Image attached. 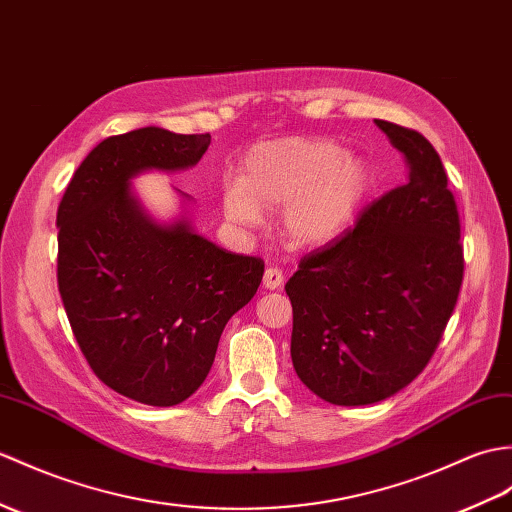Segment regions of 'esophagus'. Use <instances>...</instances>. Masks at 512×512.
Masks as SVG:
<instances>
[{"label":"esophagus","instance_id":"esophagus-1","mask_svg":"<svg viewBox=\"0 0 512 512\" xmlns=\"http://www.w3.org/2000/svg\"><path fill=\"white\" fill-rule=\"evenodd\" d=\"M283 285V272L279 268H266L264 272V288L279 290Z\"/></svg>","mask_w":512,"mask_h":512}]
</instances>
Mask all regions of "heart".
<instances>
[{
    "mask_svg": "<svg viewBox=\"0 0 512 512\" xmlns=\"http://www.w3.org/2000/svg\"><path fill=\"white\" fill-rule=\"evenodd\" d=\"M242 183L222 189L231 222L255 229L261 209H283V233L294 246L334 242L366 202L373 187L371 165L331 139L283 137L257 144L246 154Z\"/></svg>",
    "mask_w": 512,
    "mask_h": 512,
    "instance_id": "obj_1",
    "label": "heart"
}]
</instances>
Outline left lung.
I'll use <instances>...</instances> for the list:
<instances>
[{
    "instance_id": "left-lung-1",
    "label": "left lung",
    "mask_w": 512,
    "mask_h": 512,
    "mask_svg": "<svg viewBox=\"0 0 512 512\" xmlns=\"http://www.w3.org/2000/svg\"><path fill=\"white\" fill-rule=\"evenodd\" d=\"M408 163L406 185L368 205L353 229L301 259L285 283L292 364L314 395L368 406L430 362L462 285L460 218L434 146L375 120Z\"/></svg>"
}]
</instances>
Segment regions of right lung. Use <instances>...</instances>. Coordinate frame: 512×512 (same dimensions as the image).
<instances>
[{
	"label": "right lung",
	"mask_w": 512,
	"mask_h": 512,
	"mask_svg": "<svg viewBox=\"0 0 512 512\" xmlns=\"http://www.w3.org/2000/svg\"><path fill=\"white\" fill-rule=\"evenodd\" d=\"M209 144L159 126L104 139L58 205V292L78 347L106 386L146 406L194 395L264 277L259 257L224 251L185 216L154 220L130 187L141 172L194 168Z\"/></svg>",
	"instance_id": "1"
}]
</instances>
